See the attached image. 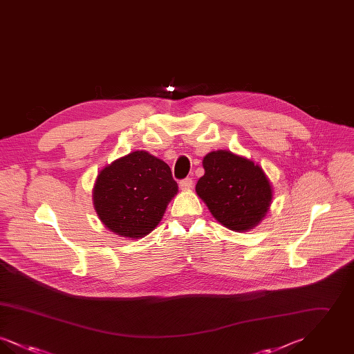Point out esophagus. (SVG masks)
Wrapping results in <instances>:
<instances>
[{
  "label": "esophagus",
  "instance_id": "1",
  "mask_svg": "<svg viewBox=\"0 0 354 354\" xmlns=\"http://www.w3.org/2000/svg\"><path fill=\"white\" fill-rule=\"evenodd\" d=\"M192 185H194V182H192V179H189V178H185V179L179 182V187H180V189H183V191L191 189Z\"/></svg>",
  "mask_w": 354,
  "mask_h": 354
}]
</instances>
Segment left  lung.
<instances>
[{
  "instance_id": "8db88e82",
  "label": "left lung",
  "mask_w": 354,
  "mask_h": 354,
  "mask_svg": "<svg viewBox=\"0 0 354 354\" xmlns=\"http://www.w3.org/2000/svg\"><path fill=\"white\" fill-rule=\"evenodd\" d=\"M204 175L196 194L211 215L228 230H252L270 211L273 189L264 169L251 159L227 150L203 158Z\"/></svg>"
}]
</instances>
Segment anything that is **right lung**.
Instances as JSON below:
<instances>
[{
  "mask_svg": "<svg viewBox=\"0 0 354 354\" xmlns=\"http://www.w3.org/2000/svg\"><path fill=\"white\" fill-rule=\"evenodd\" d=\"M176 194L169 165L150 152L134 151L100 171L93 205L109 231L135 240L153 231Z\"/></svg>",
  "mask_w": 354,
  "mask_h": 354,
  "instance_id": "1",
  "label": "right lung"
}]
</instances>
